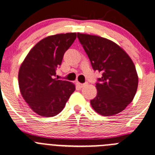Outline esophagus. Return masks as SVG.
<instances>
[{
  "label": "esophagus",
  "instance_id": "1",
  "mask_svg": "<svg viewBox=\"0 0 155 155\" xmlns=\"http://www.w3.org/2000/svg\"><path fill=\"white\" fill-rule=\"evenodd\" d=\"M77 84H78V86L80 87H83L85 85V84H81L80 83V82H77Z\"/></svg>",
  "mask_w": 155,
  "mask_h": 155
}]
</instances>
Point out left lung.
<instances>
[{"instance_id": "left-lung-1", "label": "left lung", "mask_w": 155, "mask_h": 155, "mask_svg": "<svg viewBox=\"0 0 155 155\" xmlns=\"http://www.w3.org/2000/svg\"><path fill=\"white\" fill-rule=\"evenodd\" d=\"M78 38L94 71L102 72L97 79V94L91 101L94 110L104 116L118 114L133 100L138 78L127 53L117 44L101 36L82 34Z\"/></svg>"}]
</instances>
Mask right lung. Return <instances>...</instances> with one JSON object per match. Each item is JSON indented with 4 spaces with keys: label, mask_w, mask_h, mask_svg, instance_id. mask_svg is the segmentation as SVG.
Returning <instances> with one entry per match:
<instances>
[{
    "label": "right lung",
    "mask_w": 155,
    "mask_h": 155,
    "mask_svg": "<svg viewBox=\"0 0 155 155\" xmlns=\"http://www.w3.org/2000/svg\"><path fill=\"white\" fill-rule=\"evenodd\" d=\"M77 37L75 32L48 36L29 51L18 74L20 93L38 115L56 116L65 107L75 85L55 78L56 69Z\"/></svg>",
    "instance_id": "1"
}]
</instances>
